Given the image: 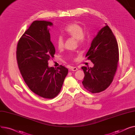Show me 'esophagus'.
<instances>
[{"instance_id": "1", "label": "esophagus", "mask_w": 135, "mask_h": 135, "mask_svg": "<svg viewBox=\"0 0 135 135\" xmlns=\"http://www.w3.org/2000/svg\"><path fill=\"white\" fill-rule=\"evenodd\" d=\"M70 69H71V71H77L78 70V69L76 67H72V68H71Z\"/></svg>"}]
</instances>
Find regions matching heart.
Instances as JSON below:
<instances>
[{
  "mask_svg": "<svg viewBox=\"0 0 135 135\" xmlns=\"http://www.w3.org/2000/svg\"><path fill=\"white\" fill-rule=\"evenodd\" d=\"M63 32L66 36L77 39L78 44H82L86 40V36L84 33L83 27L78 23H73L66 26L63 30ZM58 49L60 50L64 47V40L61 36L58 37L56 41ZM72 57V55H70Z\"/></svg>",
  "mask_w": 135,
  "mask_h": 135,
  "instance_id": "heart-1",
  "label": "heart"
}]
</instances>
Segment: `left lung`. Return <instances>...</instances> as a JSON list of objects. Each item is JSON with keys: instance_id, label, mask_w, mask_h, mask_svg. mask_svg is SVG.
Listing matches in <instances>:
<instances>
[{"instance_id": "1", "label": "left lung", "mask_w": 135, "mask_h": 135, "mask_svg": "<svg viewBox=\"0 0 135 135\" xmlns=\"http://www.w3.org/2000/svg\"><path fill=\"white\" fill-rule=\"evenodd\" d=\"M94 38L85 55L93 68L82 67L84 73V88L91 93L106 89L113 80L119 61L118 45L112 31L105 23Z\"/></svg>"}]
</instances>
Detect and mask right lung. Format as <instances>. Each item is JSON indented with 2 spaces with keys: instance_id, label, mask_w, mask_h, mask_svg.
<instances>
[{
  "instance_id": "1",
  "label": "right lung",
  "mask_w": 135,
  "mask_h": 135,
  "mask_svg": "<svg viewBox=\"0 0 135 135\" xmlns=\"http://www.w3.org/2000/svg\"><path fill=\"white\" fill-rule=\"evenodd\" d=\"M52 25L51 22L34 21L19 40L16 51L24 81L33 93L46 99L58 95L68 73V69L62 65L48 66L55 52L48 28Z\"/></svg>"
}]
</instances>
